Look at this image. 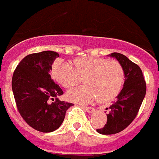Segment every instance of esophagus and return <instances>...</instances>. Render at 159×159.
I'll return each instance as SVG.
<instances>
[{
	"label": "esophagus",
	"mask_w": 159,
	"mask_h": 159,
	"mask_svg": "<svg viewBox=\"0 0 159 159\" xmlns=\"http://www.w3.org/2000/svg\"><path fill=\"white\" fill-rule=\"evenodd\" d=\"M83 108L89 113L94 112V111H95V109L94 108H93V107H83Z\"/></svg>",
	"instance_id": "1"
}]
</instances>
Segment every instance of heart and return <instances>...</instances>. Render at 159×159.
<instances>
[{"mask_svg":"<svg viewBox=\"0 0 159 159\" xmlns=\"http://www.w3.org/2000/svg\"><path fill=\"white\" fill-rule=\"evenodd\" d=\"M73 64L57 61L52 69L53 77L66 88L76 86L84 78L86 86L67 92L69 101L89 103L98 98L107 102L118 95L125 79L124 69L118 61L86 57L75 59Z\"/></svg>","mask_w":159,"mask_h":159,"instance_id":"obj_1","label":"heart"}]
</instances>
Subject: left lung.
<instances>
[{"mask_svg":"<svg viewBox=\"0 0 159 159\" xmlns=\"http://www.w3.org/2000/svg\"><path fill=\"white\" fill-rule=\"evenodd\" d=\"M107 56L116 58L122 65L125 83L116 101L109 107L107 124L102 129H97L98 133L103 135L120 133L128 127L137 116L146 93V84L138 65L120 53L113 52Z\"/></svg>","mask_w":159,"mask_h":159,"instance_id":"1","label":"left lung"}]
</instances>
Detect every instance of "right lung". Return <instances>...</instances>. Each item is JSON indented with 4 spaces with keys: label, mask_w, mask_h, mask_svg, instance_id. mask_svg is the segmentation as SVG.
Listing matches in <instances>:
<instances>
[{
    "label": "right lung",
    "mask_w": 159,
    "mask_h": 159,
    "mask_svg": "<svg viewBox=\"0 0 159 159\" xmlns=\"http://www.w3.org/2000/svg\"><path fill=\"white\" fill-rule=\"evenodd\" d=\"M57 57L59 54L53 51L28 55L18 64L12 78L20 115L30 127L43 133L59 129L66 111L73 105L59 99L63 90L51 77L52 65Z\"/></svg>",
    "instance_id": "right-lung-1"
}]
</instances>
